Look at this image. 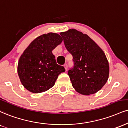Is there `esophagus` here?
I'll return each instance as SVG.
<instances>
[{"label":"esophagus","instance_id":"esophagus-1","mask_svg":"<svg viewBox=\"0 0 128 128\" xmlns=\"http://www.w3.org/2000/svg\"><path fill=\"white\" fill-rule=\"evenodd\" d=\"M64 68H65V70H66V72H67V68H68V67H67V64H65L64 65Z\"/></svg>","mask_w":128,"mask_h":128}]
</instances>
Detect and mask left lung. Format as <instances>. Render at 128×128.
<instances>
[{
	"label": "left lung",
	"mask_w": 128,
	"mask_h": 128,
	"mask_svg": "<svg viewBox=\"0 0 128 128\" xmlns=\"http://www.w3.org/2000/svg\"><path fill=\"white\" fill-rule=\"evenodd\" d=\"M60 35L73 58L74 66L68 72L73 87L84 95L96 93L108 79L109 64L104 52L87 34L75 29Z\"/></svg>",
	"instance_id": "8db88e82"
}]
</instances>
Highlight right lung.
Wrapping results in <instances>:
<instances>
[{
	"instance_id": "obj_1",
	"label": "right lung",
	"mask_w": 128,
	"mask_h": 128,
	"mask_svg": "<svg viewBox=\"0 0 128 128\" xmlns=\"http://www.w3.org/2000/svg\"><path fill=\"white\" fill-rule=\"evenodd\" d=\"M57 33L44 34L36 38L20 56L17 72L24 87L35 94L46 91L55 84L63 66L56 64L52 50L61 44Z\"/></svg>"
}]
</instances>
